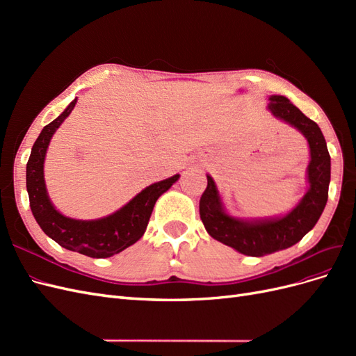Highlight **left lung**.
<instances>
[{"mask_svg":"<svg viewBox=\"0 0 356 356\" xmlns=\"http://www.w3.org/2000/svg\"><path fill=\"white\" fill-rule=\"evenodd\" d=\"M267 108L279 120L296 127L307 139L310 161L307 166L309 190L297 207L284 217L266 220H241L224 211L220 193L212 177L199 203L204 229L218 242L234 248L241 254L263 257L296 245L315 227L328 200L331 159L325 138L319 126L301 113L285 96L273 95Z\"/></svg>","mask_w":356,"mask_h":356,"instance_id":"1","label":"left lung"}]
</instances>
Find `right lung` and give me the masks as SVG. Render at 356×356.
<instances>
[{
	"mask_svg": "<svg viewBox=\"0 0 356 356\" xmlns=\"http://www.w3.org/2000/svg\"><path fill=\"white\" fill-rule=\"evenodd\" d=\"M74 99L58 118L44 126L32 145L26 163V190L29 207L41 230L65 250L92 258H106L122 252L143 238L156 200L168 191L179 175L154 182L114 213L99 220H74L53 207L44 182V159L50 139L62 122L71 114Z\"/></svg>",
	"mask_w": 356,
	"mask_h": 356,
	"instance_id": "right-lung-1",
	"label": "right lung"
}]
</instances>
